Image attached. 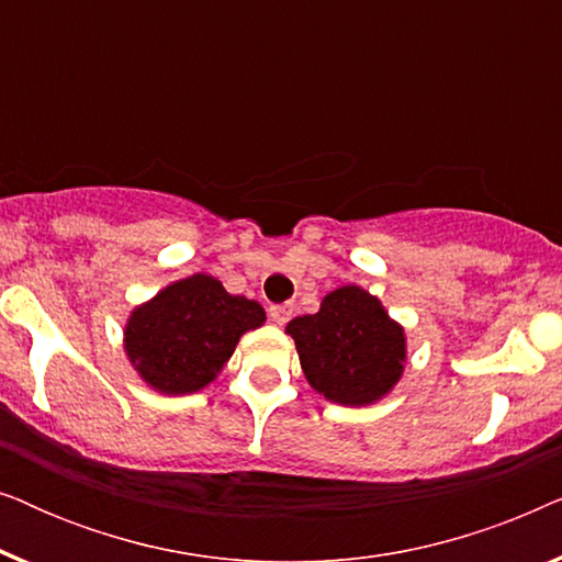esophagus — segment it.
I'll return each mask as SVG.
<instances>
[{
    "instance_id": "esophagus-1",
    "label": "esophagus",
    "mask_w": 562,
    "mask_h": 562,
    "mask_svg": "<svg viewBox=\"0 0 562 562\" xmlns=\"http://www.w3.org/2000/svg\"><path fill=\"white\" fill-rule=\"evenodd\" d=\"M268 312H271V319L276 322V325H286V322L291 319V314H294V306H291V304H276Z\"/></svg>"
}]
</instances>
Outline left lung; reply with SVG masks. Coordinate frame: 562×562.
I'll use <instances>...</instances> for the list:
<instances>
[{"label": "left lung", "instance_id": "8db88e82", "mask_svg": "<svg viewBox=\"0 0 562 562\" xmlns=\"http://www.w3.org/2000/svg\"><path fill=\"white\" fill-rule=\"evenodd\" d=\"M294 337L306 383L342 406H368L386 398L406 366L404 327L379 296L348 283L322 299L319 312L286 325Z\"/></svg>", "mask_w": 562, "mask_h": 562}]
</instances>
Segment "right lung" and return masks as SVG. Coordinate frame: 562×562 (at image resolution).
Returning a JSON list of instances; mask_svg holds the SVG:
<instances>
[{
    "mask_svg": "<svg viewBox=\"0 0 562 562\" xmlns=\"http://www.w3.org/2000/svg\"><path fill=\"white\" fill-rule=\"evenodd\" d=\"M263 322L258 302L229 294L214 276L194 273L130 312L122 348L153 391L196 394L222 373L240 337Z\"/></svg>",
    "mask_w": 562,
    "mask_h": 562,
    "instance_id": "right-lung-1",
    "label": "right lung"
}]
</instances>
